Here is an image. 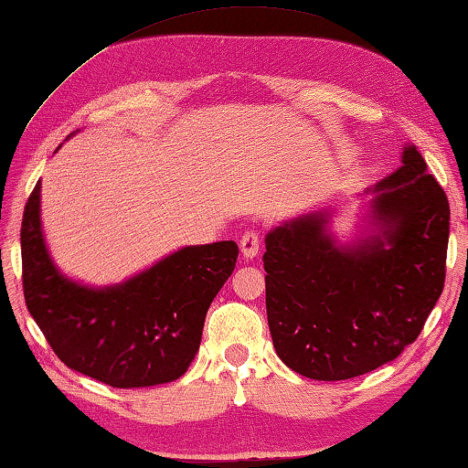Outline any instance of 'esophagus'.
I'll return each mask as SVG.
<instances>
[{"label": "esophagus", "instance_id": "esophagus-1", "mask_svg": "<svg viewBox=\"0 0 468 468\" xmlns=\"http://www.w3.org/2000/svg\"><path fill=\"white\" fill-rule=\"evenodd\" d=\"M261 250V236L254 230L244 232V236L240 238V252L244 258H254Z\"/></svg>", "mask_w": 468, "mask_h": 468}]
</instances>
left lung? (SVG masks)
Wrapping results in <instances>:
<instances>
[{
  "mask_svg": "<svg viewBox=\"0 0 468 468\" xmlns=\"http://www.w3.org/2000/svg\"><path fill=\"white\" fill-rule=\"evenodd\" d=\"M365 230L332 232L336 207L264 238L266 314L276 355L314 380H346L412 345L444 286L449 200L414 144L367 194Z\"/></svg>",
  "mask_w": 468,
  "mask_h": 468,
  "instance_id": "left-lung-1",
  "label": "left lung"
}]
</instances>
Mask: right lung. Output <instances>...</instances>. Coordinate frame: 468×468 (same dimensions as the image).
<instances>
[{"instance_id": "add662e5", "label": "right lung", "mask_w": 468, "mask_h": 468, "mask_svg": "<svg viewBox=\"0 0 468 468\" xmlns=\"http://www.w3.org/2000/svg\"><path fill=\"white\" fill-rule=\"evenodd\" d=\"M236 258L234 240L184 246L123 282L90 286L61 272L49 254L41 228V182L24 210L29 314L68 368L113 388L155 387L188 370L207 308L234 272Z\"/></svg>"}]
</instances>
